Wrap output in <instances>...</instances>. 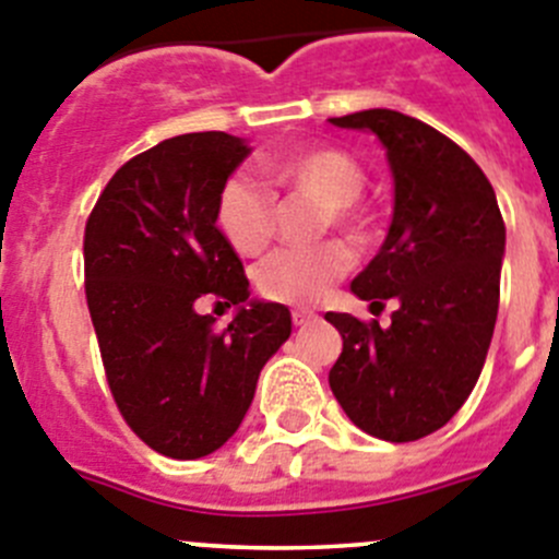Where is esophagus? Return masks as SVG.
<instances>
[{
	"instance_id": "esophagus-1",
	"label": "esophagus",
	"mask_w": 559,
	"mask_h": 559,
	"mask_svg": "<svg viewBox=\"0 0 559 559\" xmlns=\"http://www.w3.org/2000/svg\"><path fill=\"white\" fill-rule=\"evenodd\" d=\"M292 323L295 325H309V323H317V314L309 309H295L292 311Z\"/></svg>"
}]
</instances>
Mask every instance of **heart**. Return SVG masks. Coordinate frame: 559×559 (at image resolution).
Instances as JSON below:
<instances>
[{
	"instance_id": "b5f03b06",
	"label": "heart",
	"mask_w": 559,
	"mask_h": 559,
	"mask_svg": "<svg viewBox=\"0 0 559 559\" xmlns=\"http://www.w3.org/2000/svg\"><path fill=\"white\" fill-rule=\"evenodd\" d=\"M261 173L275 186L311 194L325 205V223L345 234L361 230L356 200L365 192V169L348 153L334 147H298L261 158ZM217 225L230 248L259 255L273 239L275 200L248 175H230L219 189ZM350 255L342 245L278 250L255 270V286L264 298L289 306H309L348 273Z\"/></svg>"
}]
</instances>
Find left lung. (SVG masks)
<instances>
[{
  "instance_id": "obj_1",
  "label": "left lung",
  "mask_w": 559,
  "mask_h": 559,
  "mask_svg": "<svg viewBox=\"0 0 559 559\" xmlns=\"http://www.w3.org/2000/svg\"><path fill=\"white\" fill-rule=\"evenodd\" d=\"M329 122L376 133L386 150L392 223L350 292L399 304L386 329L325 314L342 334L331 392L367 435L420 440L460 412L485 367L507 242L499 200L476 160L420 119L370 108Z\"/></svg>"
}]
</instances>
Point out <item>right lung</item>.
I'll return each mask as SVG.
<instances>
[{"mask_svg": "<svg viewBox=\"0 0 559 559\" xmlns=\"http://www.w3.org/2000/svg\"><path fill=\"white\" fill-rule=\"evenodd\" d=\"M248 155L219 130L175 135L117 169L85 223V300L110 392L130 429L173 460L223 449L292 334L284 304L250 298L217 228L219 189ZM203 299L237 306L228 330L213 329Z\"/></svg>", "mask_w": 559, "mask_h": 559, "instance_id": "1", "label": "right lung"}]
</instances>
